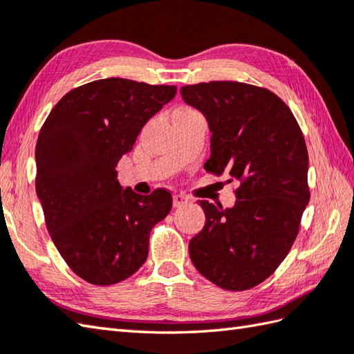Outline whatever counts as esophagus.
<instances>
[{
	"mask_svg": "<svg viewBox=\"0 0 354 354\" xmlns=\"http://www.w3.org/2000/svg\"><path fill=\"white\" fill-rule=\"evenodd\" d=\"M189 201L190 199L184 196V194H175V196H173V207L179 208V207H183L185 204H189Z\"/></svg>",
	"mask_w": 354,
	"mask_h": 354,
	"instance_id": "1",
	"label": "esophagus"
}]
</instances>
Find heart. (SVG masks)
Returning <instances> with one entry per match:
<instances>
[{"label": "heart", "instance_id": "b5f03b06", "mask_svg": "<svg viewBox=\"0 0 354 354\" xmlns=\"http://www.w3.org/2000/svg\"><path fill=\"white\" fill-rule=\"evenodd\" d=\"M185 111H189V109H185Z\"/></svg>", "mask_w": 354, "mask_h": 354}]
</instances>
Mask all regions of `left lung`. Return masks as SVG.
I'll use <instances>...</instances> for the list:
<instances>
[{"mask_svg":"<svg viewBox=\"0 0 354 354\" xmlns=\"http://www.w3.org/2000/svg\"><path fill=\"white\" fill-rule=\"evenodd\" d=\"M181 95L213 133L205 170L239 183L234 207L199 201L205 225L190 240V259L219 288L251 289L286 259L309 204L303 132L288 104L266 88L216 80L183 86Z\"/></svg>","mask_w":354,"mask_h":354,"instance_id":"obj_1","label":"left lung"}]
</instances>
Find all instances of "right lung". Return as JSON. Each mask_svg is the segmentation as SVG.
Segmentation results:
<instances>
[{"instance_id": "add662e5", "label": "right lung", "mask_w": 354, "mask_h": 354, "mask_svg": "<svg viewBox=\"0 0 354 354\" xmlns=\"http://www.w3.org/2000/svg\"><path fill=\"white\" fill-rule=\"evenodd\" d=\"M176 86L109 77L66 93L36 142V194L53 243L85 281L111 286L142 266L171 194L123 190L117 164Z\"/></svg>"}]
</instances>
